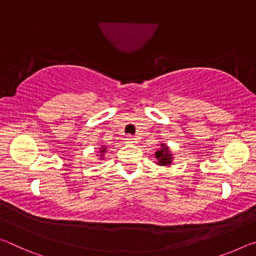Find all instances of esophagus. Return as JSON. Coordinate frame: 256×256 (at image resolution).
Wrapping results in <instances>:
<instances>
[{
    "label": "esophagus",
    "mask_w": 256,
    "mask_h": 256,
    "mask_svg": "<svg viewBox=\"0 0 256 256\" xmlns=\"http://www.w3.org/2000/svg\"><path fill=\"white\" fill-rule=\"evenodd\" d=\"M126 140H128V144H136V138L134 136H126Z\"/></svg>",
    "instance_id": "1"
}]
</instances>
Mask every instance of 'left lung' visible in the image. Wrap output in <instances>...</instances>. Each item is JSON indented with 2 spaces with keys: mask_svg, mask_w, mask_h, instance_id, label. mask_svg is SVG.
<instances>
[{
  "mask_svg": "<svg viewBox=\"0 0 256 256\" xmlns=\"http://www.w3.org/2000/svg\"><path fill=\"white\" fill-rule=\"evenodd\" d=\"M170 149L167 148L164 144H162V149L158 150L156 152V158L158 159V164H162V166H168V164H172V154H170Z\"/></svg>",
  "mask_w": 256,
  "mask_h": 256,
  "instance_id": "8db88e82",
  "label": "left lung"
}]
</instances>
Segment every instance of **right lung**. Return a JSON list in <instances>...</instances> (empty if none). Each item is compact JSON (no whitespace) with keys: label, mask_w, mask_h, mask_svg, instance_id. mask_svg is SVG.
I'll use <instances>...</instances> for the list:
<instances>
[{"label":"right lung","mask_w":256,"mask_h":256,"mask_svg":"<svg viewBox=\"0 0 256 256\" xmlns=\"http://www.w3.org/2000/svg\"><path fill=\"white\" fill-rule=\"evenodd\" d=\"M104 152H106V149L105 148H100V154H104Z\"/></svg>","instance_id":"obj_1"}]
</instances>
